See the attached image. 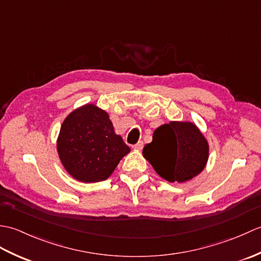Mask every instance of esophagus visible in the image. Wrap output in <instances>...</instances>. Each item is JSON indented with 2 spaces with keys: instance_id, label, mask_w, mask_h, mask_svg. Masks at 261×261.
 Listing matches in <instances>:
<instances>
[{
  "instance_id": "obj_1",
  "label": "esophagus",
  "mask_w": 261,
  "mask_h": 261,
  "mask_svg": "<svg viewBox=\"0 0 261 261\" xmlns=\"http://www.w3.org/2000/svg\"><path fill=\"white\" fill-rule=\"evenodd\" d=\"M132 148H134L135 150H141V149L143 148V142H142V141L137 142L135 146H132Z\"/></svg>"
}]
</instances>
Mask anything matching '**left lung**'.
Wrapping results in <instances>:
<instances>
[{"instance_id":"8db88e82","label":"left lung","mask_w":261,"mask_h":261,"mask_svg":"<svg viewBox=\"0 0 261 261\" xmlns=\"http://www.w3.org/2000/svg\"><path fill=\"white\" fill-rule=\"evenodd\" d=\"M142 154L164 179L185 182L206 166L208 143L193 122L171 121L154 130Z\"/></svg>"}]
</instances>
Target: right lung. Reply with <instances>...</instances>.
Returning a JSON list of instances; mask_svg holds the SVG:
<instances>
[{"label": "right lung", "instance_id": "add662e5", "mask_svg": "<svg viewBox=\"0 0 261 261\" xmlns=\"http://www.w3.org/2000/svg\"><path fill=\"white\" fill-rule=\"evenodd\" d=\"M57 151L71 177L83 182H97L109 178L130 148L115 134L104 110L85 104L66 116Z\"/></svg>", "mask_w": 261, "mask_h": 261}]
</instances>
